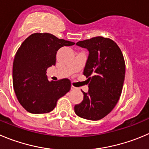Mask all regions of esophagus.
I'll use <instances>...</instances> for the list:
<instances>
[{
    "instance_id": "esophagus-1",
    "label": "esophagus",
    "mask_w": 149,
    "mask_h": 149,
    "mask_svg": "<svg viewBox=\"0 0 149 149\" xmlns=\"http://www.w3.org/2000/svg\"><path fill=\"white\" fill-rule=\"evenodd\" d=\"M71 89H72V90H77V88L76 87H74V86H72V88H71Z\"/></svg>"
}]
</instances>
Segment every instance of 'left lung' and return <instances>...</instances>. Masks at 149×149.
<instances>
[{
  "instance_id": "8db88e82",
  "label": "left lung",
  "mask_w": 149,
  "mask_h": 149,
  "mask_svg": "<svg viewBox=\"0 0 149 149\" xmlns=\"http://www.w3.org/2000/svg\"><path fill=\"white\" fill-rule=\"evenodd\" d=\"M76 45L89 51L83 74L88 81V92L74 106L81 118L100 120L113 110L119 100L125 77V61L121 49L109 38L97 36Z\"/></svg>"
}]
</instances>
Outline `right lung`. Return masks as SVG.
<instances>
[{
    "mask_svg": "<svg viewBox=\"0 0 149 149\" xmlns=\"http://www.w3.org/2000/svg\"><path fill=\"white\" fill-rule=\"evenodd\" d=\"M73 45L51 33H35L20 45L15 56L12 79L17 98L27 111L49 113L58 100L69 91V79L49 82L46 71L56 65V53L61 47Z\"/></svg>",
    "mask_w": 149,
    "mask_h": 149,
    "instance_id": "obj_1",
    "label": "right lung"
}]
</instances>
